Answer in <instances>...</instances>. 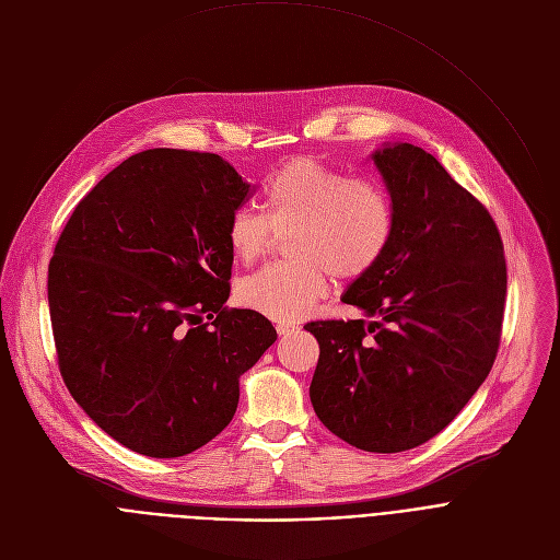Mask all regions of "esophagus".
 <instances>
[{
    "label": "esophagus",
    "mask_w": 560,
    "mask_h": 560,
    "mask_svg": "<svg viewBox=\"0 0 560 560\" xmlns=\"http://www.w3.org/2000/svg\"><path fill=\"white\" fill-rule=\"evenodd\" d=\"M295 329V325H289V323H280L278 327H276V331L280 334V336H287V334H291Z\"/></svg>",
    "instance_id": "obj_1"
}]
</instances>
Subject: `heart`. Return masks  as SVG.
I'll list each match as a JSON object with an SVG mask.
<instances>
[{
  "label": "heart",
  "instance_id": "b5f03b06",
  "mask_svg": "<svg viewBox=\"0 0 560 560\" xmlns=\"http://www.w3.org/2000/svg\"><path fill=\"white\" fill-rule=\"evenodd\" d=\"M276 233H289L284 265L265 267L235 287L242 306L271 320L293 323L312 312L329 289V271L358 280L389 252L396 213L374 179L293 158L262 186V215L237 209L226 222V244L240 265L258 262Z\"/></svg>",
  "mask_w": 560,
  "mask_h": 560
}]
</instances>
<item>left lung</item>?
<instances>
[{
    "label": "left lung",
    "mask_w": 560,
    "mask_h": 560,
    "mask_svg": "<svg viewBox=\"0 0 560 560\" xmlns=\"http://www.w3.org/2000/svg\"><path fill=\"white\" fill-rule=\"evenodd\" d=\"M396 213L389 252L342 302L371 320L306 323L320 345L308 387L323 424L376 454L441 433L501 345L508 265L489 211L420 147L374 155Z\"/></svg>",
    "instance_id": "1"
}]
</instances>
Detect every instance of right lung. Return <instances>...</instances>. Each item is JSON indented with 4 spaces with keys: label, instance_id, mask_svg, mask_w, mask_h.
<instances>
[{
    "label": "right lung",
    "instance_id": "add662e5",
    "mask_svg": "<svg viewBox=\"0 0 560 560\" xmlns=\"http://www.w3.org/2000/svg\"><path fill=\"white\" fill-rule=\"evenodd\" d=\"M215 153L149 149L75 207L48 265L59 374L110 439L186 456L231 422L240 376L276 342L229 308V218L252 196ZM208 323H203V318Z\"/></svg>",
    "mask_w": 560,
    "mask_h": 560
}]
</instances>
